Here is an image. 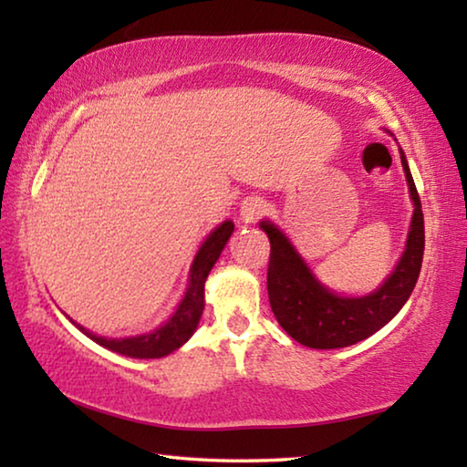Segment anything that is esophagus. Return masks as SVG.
<instances>
[{
    "label": "esophagus",
    "instance_id": "obj_1",
    "mask_svg": "<svg viewBox=\"0 0 467 467\" xmlns=\"http://www.w3.org/2000/svg\"><path fill=\"white\" fill-rule=\"evenodd\" d=\"M265 210H267V203L264 197H257V195L244 197L241 203V220L244 224L255 223L259 216L265 214Z\"/></svg>",
    "mask_w": 467,
    "mask_h": 467
}]
</instances>
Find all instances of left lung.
Returning a JSON list of instances; mask_svg holds the SVG:
<instances>
[{
	"mask_svg": "<svg viewBox=\"0 0 467 467\" xmlns=\"http://www.w3.org/2000/svg\"><path fill=\"white\" fill-rule=\"evenodd\" d=\"M401 167L414 202L406 251L389 278L367 296H339L323 286L278 226L270 220L259 224L272 247L267 265L272 311L284 331L298 344L317 350L357 344L389 323L412 295L424 255V216L404 152Z\"/></svg>",
	"mask_w": 467,
	"mask_h": 467,
	"instance_id": "obj_1",
	"label": "left lung"
}]
</instances>
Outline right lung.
Wrapping results in <instances>:
<instances>
[{
  "label": "right lung",
  "instance_id": "add662e5",
  "mask_svg": "<svg viewBox=\"0 0 467 467\" xmlns=\"http://www.w3.org/2000/svg\"><path fill=\"white\" fill-rule=\"evenodd\" d=\"M234 231V224L231 220H224L223 224L212 231L208 234V239L202 243L200 251L192 264V270H189V284L185 290V296L181 300L177 311L172 313V317L164 323V326L156 327L150 334H141V336H133V337H119V339H109L92 334V331L84 329L82 326L76 327L84 331L86 336L94 342L109 348L117 354H123V357H131V358H162L171 354L172 350L183 346L189 337L193 336V331L197 329V323H200L202 311H203V284L205 278L214 264L218 262L220 253H223L226 241L231 239V234Z\"/></svg>",
  "mask_w": 467,
  "mask_h": 467
}]
</instances>
